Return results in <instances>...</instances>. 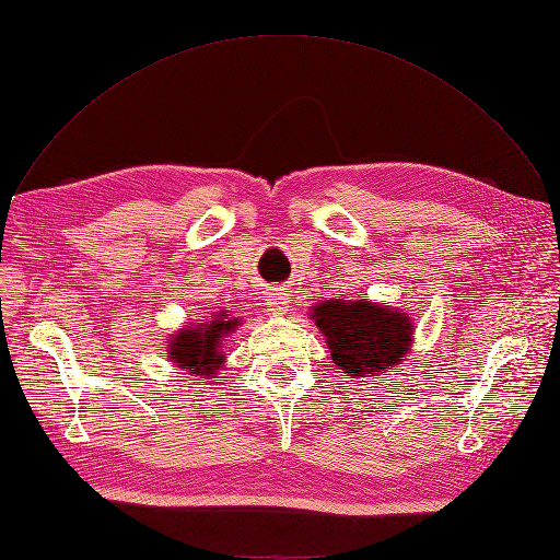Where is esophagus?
Instances as JSON below:
<instances>
[{"label":"esophagus","mask_w":560,"mask_h":560,"mask_svg":"<svg viewBox=\"0 0 560 560\" xmlns=\"http://www.w3.org/2000/svg\"><path fill=\"white\" fill-rule=\"evenodd\" d=\"M288 290L285 288H272V293H270V300H267V304H270V308L272 311H277V313H283V311H288Z\"/></svg>","instance_id":"esophagus-1"}]
</instances>
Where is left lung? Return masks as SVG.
<instances>
[{
  "label": "left lung",
  "instance_id": "left-lung-1",
  "mask_svg": "<svg viewBox=\"0 0 560 560\" xmlns=\"http://www.w3.org/2000/svg\"><path fill=\"white\" fill-rule=\"evenodd\" d=\"M313 318L327 336L336 366L354 377H373L396 366L409 350L411 320L380 304L329 300L313 308Z\"/></svg>",
  "mask_w": 560,
  "mask_h": 560
}]
</instances>
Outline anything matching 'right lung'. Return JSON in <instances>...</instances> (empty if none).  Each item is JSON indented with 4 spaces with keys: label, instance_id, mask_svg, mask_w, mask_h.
Wrapping results in <instances>:
<instances>
[{
    "label": "right lung",
    "instance_id": "1",
    "mask_svg": "<svg viewBox=\"0 0 560 560\" xmlns=\"http://www.w3.org/2000/svg\"><path fill=\"white\" fill-rule=\"evenodd\" d=\"M235 323L237 320H226L224 313H220L210 325L183 329L168 346L172 350L168 354L176 366H187L194 375L212 377L222 363V336L235 329Z\"/></svg>",
    "mask_w": 560,
    "mask_h": 560
}]
</instances>
